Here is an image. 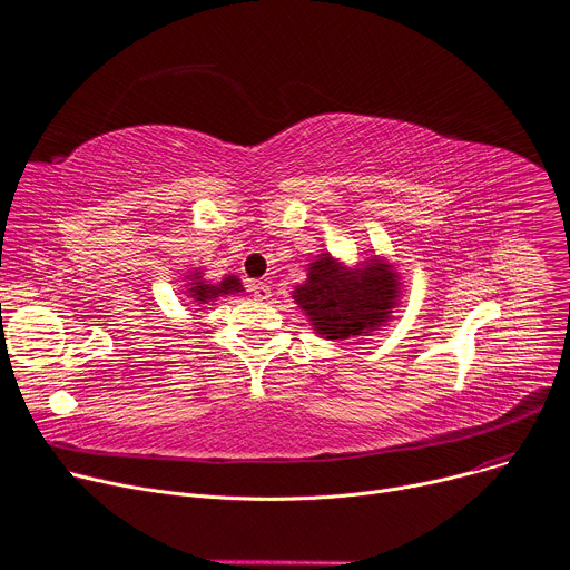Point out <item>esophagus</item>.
Returning a JSON list of instances; mask_svg holds the SVG:
<instances>
[{
    "label": "esophagus",
    "mask_w": 570,
    "mask_h": 570,
    "mask_svg": "<svg viewBox=\"0 0 570 570\" xmlns=\"http://www.w3.org/2000/svg\"><path fill=\"white\" fill-rule=\"evenodd\" d=\"M248 289L253 292V296H255V299H259V302H266L268 296H271V287L266 283H262V281H250Z\"/></svg>",
    "instance_id": "1"
}]
</instances>
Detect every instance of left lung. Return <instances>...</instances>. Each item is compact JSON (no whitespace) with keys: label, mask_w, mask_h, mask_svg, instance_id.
Instances as JSON below:
<instances>
[{"label":"left lung","mask_w":570,"mask_h":570,"mask_svg":"<svg viewBox=\"0 0 570 570\" xmlns=\"http://www.w3.org/2000/svg\"><path fill=\"white\" fill-rule=\"evenodd\" d=\"M399 274L381 257H371L355 268L330 253L308 264V278L292 292L320 338L345 341L371 336L390 322L399 302Z\"/></svg>","instance_id":"left-lung-1"}]
</instances>
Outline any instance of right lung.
<instances>
[{
    "label": "right lung",
    "mask_w": 570,
    "mask_h": 570,
    "mask_svg": "<svg viewBox=\"0 0 570 570\" xmlns=\"http://www.w3.org/2000/svg\"><path fill=\"white\" fill-rule=\"evenodd\" d=\"M189 281L193 283H187L185 292L195 304H208V302L218 299V296L243 292L238 276H225L220 283H208V281H204L202 271H193V274H189Z\"/></svg>",
    "instance_id": "1"
}]
</instances>
